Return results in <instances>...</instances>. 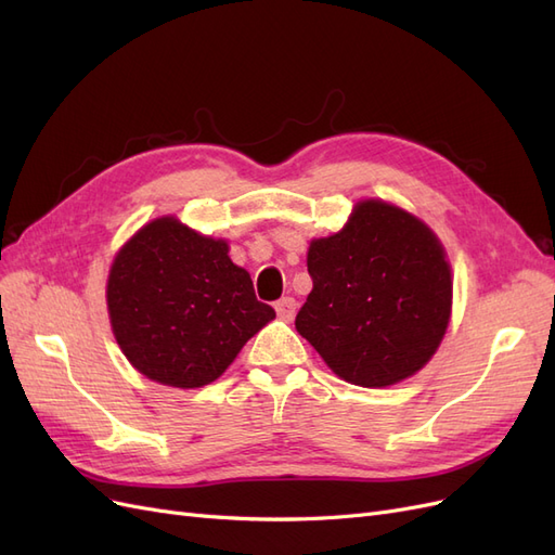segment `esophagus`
Returning <instances> with one entry per match:
<instances>
[{
	"label": "esophagus",
	"instance_id": "1",
	"mask_svg": "<svg viewBox=\"0 0 555 555\" xmlns=\"http://www.w3.org/2000/svg\"><path fill=\"white\" fill-rule=\"evenodd\" d=\"M275 312H278V317L282 319V322H292L294 314H296V300L292 296L280 298L278 304H275Z\"/></svg>",
	"mask_w": 555,
	"mask_h": 555
}]
</instances>
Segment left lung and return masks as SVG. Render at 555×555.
I'll return each mask as SVG.
<instances>
[{
	"label": "left lung",
	"mask_w": 555,
	"mask_h": 555,
	"mask_svg": "<svg viewBox=\"0 0 555 555\" xmlns=\"http://www.w3.org/2000/svg\"><path fill=\"white\" fill-rule=\"evenodd\" d=\"M312 292L296 331L345 382L382 389L412 377L451 317V268L438 236L379 198L308 249Z\"/></svg>",
	"instance_id": "left-lung-1"
}]
</instances>
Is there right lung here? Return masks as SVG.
<instances>
[{"mask_svg": "<svg viewBox=\"0 0 555 555\" xmlns=\"http://www.w3.org/2000/svg\"><path fill=\"white\" fill-rule=\"evenodd\" d=\"M106 300L122 354L147 379L198 389L220 377L275 310L255 296L222 238L176 217L139 229L117 251Z\"/></svg>", "mask_w": 555, "mask_h": 555, "instance_id": "1", "label": "right lung"}]
</instances>
